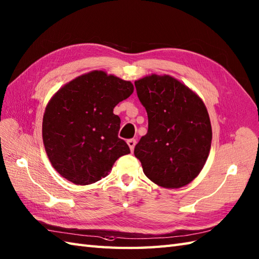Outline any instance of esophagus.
Returning a JSON list of instances; mask_svg holds the SVG:
<instances>
[{"instance_id":"obj_1","label":"esophagus","mask_w":259,"mask_h":259,"mask_svg":"<svg viewBox=\"0 0 259 259\" xmlns=\"http://www.w3.org/2000/svg\"><path fill=\"white\" fill-rule=\"evenodd\" d=\"M127 143H128V146H129L131 151H134L135 146H136V140H135V139H129V140L127 141Z\"/></svg>"}]
</instances>
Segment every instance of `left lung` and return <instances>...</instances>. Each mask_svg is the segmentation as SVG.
Wrapping results in <instances>:
<instances>
[{"label":"left lung","instance_id":"left-lung-1","mask_svg":"<svg viewBox=\"0 0 259 259\" xmlns=\"http://www.w3.org/2000/svg\"><path fill=\"white\" fill-rule=\"evenodd\" d=\"M148 113V132L135 148L143 173L159 186L179 189L200 174L212 143L205 105L170 75H149L135 81Z\"/></svg>","mask_w":259,"mask_h":259}]
</instances>
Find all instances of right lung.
Returning a JSON list of instances; mask_svg holds the SVG:
<instances>
[{"label": "right lung", "instance_id": "1", "mask_svg": "<svg viewBox=\"0 0 259 259\" xmlns=\"http://www.w3.org/2000/svg\"><path fill=\"white\" fill-rule=\"evenodd\" d=\"M132 93L131 81L93 70L66 83L48 101L43 142L53 167L63 178L77 185L95 183L130 153L118 137L121 121L113 108Z\"/></svg>", "mask_w": 259, "mask_h": 259}]
</instances>
